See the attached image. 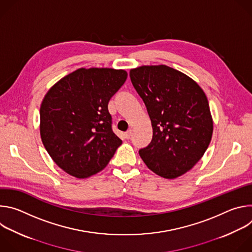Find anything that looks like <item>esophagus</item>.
<instances>
[{
  "instance_id": "34e87169",
  "label": "esophagus",
  "mask_w": 252,
  "mask_h": 252,
  "mask_svg": "<svg viewBox=\"0 0 252 252\" xmlns=\"http://www.w3.org/2000/svg\"><path fill=\"white\" fill-rule=\"evenodd\" d=\"M132 135V130L131 129H128L126 133H125V137L126 138V139H128V138H130V136Z\"/></svg>"
}]
</instances>
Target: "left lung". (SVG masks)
<instances>
[{
  "instance_id": "left-lung-1",
  "label": "left lung",
  "mask_w": 252,
  "mask_h": 252,
  "mask_svg": "<svg viewBox=\"0 0 252 252\" xmlns=\"http://www.w3.org/2000/svg\"><path fill=\"white\" fill-rule=\"evenodd\" d=\"M129 77L153 126L152 141L139 150L140 158L161 177L183 175L202 158L211 140L213 122L204 92L164 64L132 68Z\"/></svg>"
}]
</instances>
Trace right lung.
Wrapping results in <instances>:
<instances>
[{"mask_svg":"<svg viewBox=\"0 0 252 252\" xmlns=\"http://www.w3.org/2000/svg\"><path fill=\"white\" fill-rule=\"evenodd\" d=\"M127 78L124 69L79 68L55 84L40 109V131L53 160L65 172L86 178L103 169L122 139L107 110Z\"/></svg>","mask_w":252,"mask_h":252,"instance_id":"obj_1","label":"right lung"}]
</instances>
